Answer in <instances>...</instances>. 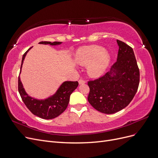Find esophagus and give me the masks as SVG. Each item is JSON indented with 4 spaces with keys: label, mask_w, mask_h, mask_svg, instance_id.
<instances>
[{
    "label": "esophagus",
    "mask_w": 158,
    "mask_h": 158,
    "mask_svg": "<svg viewBox=\"0 0 158 158\" xmlns=\"http://www.w3.org/2000/svg\"><path fill=\"white\" fill-rule=\"evenodd\" d=\"M85 83V81L83 79H79V85H83Z\"/></svg>",
    "instance_id": "34e87169"
}]
</instances>
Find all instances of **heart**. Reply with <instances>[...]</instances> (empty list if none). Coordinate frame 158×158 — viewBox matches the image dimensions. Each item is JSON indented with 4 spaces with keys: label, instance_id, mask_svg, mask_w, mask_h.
Returning <instances> with one entry per match:
<instances>
[{
    "label": "heart",
    "instance_id": "1",
    "mask_svg": "<svg viewBox=\"0 0 158 158\" xmlns=\"http://www.w3.org/2000/svg\"><path fill=\"white\" fill-rule=\"evenodd\" d=\"M75 60L83 66H88L90 76L96 77L101 75L107 68L110 56L104 48L97 45L83 47L76 53Z\"/></svg>",
    "mask_w": 158,
    "mask_h": 158
}]
</instances>
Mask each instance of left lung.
<instances>
[{
    "label": "left lung",
    "mask_w": 158,
    "mask_h": 158,
    "mask_svg": "<svg viewBox=\"0 0 158 158\" xmlns=\"http://www.w3.org/2000/svg\"><path fill=\"white\" fill-rule=\"evenodd\" d=\"M117 60L110 71L88 81V101L98 111L113 114L127 107L137 91L140 73L133 49L117 40Z\"/></svg>",
    "instance_id": "left-lung-1"
}]
</instances>
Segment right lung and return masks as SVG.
I'll use <instances>...</instances> for the list:
<instances>
[{
  "label": "right lung",
  "mask_w": 158,
  "mask_h": 158,
  "mask_svg": "<svg viewBox=\"0 0 158 158\" xmlns=\"http://www.w3.org/2000/svg\"><path fill=\"white\" fill-rule=\"evenodd\" d=\"M39 44L55 45L60 44L61 42H40ZM31 48H29L23 55L21 70L23 60L25 59L27 52L31 49ZM78 85L79 83L77 81H65L62 84L60 88L58 89L53 96L45 99V100H38L28 96L23 88L20 81L19 75L18 77V90L23 102H24L26 107L33 114L44 119L55 118L62 114L68 107L70 95L78 86Z\"/></svg>",
  "instance_id": "obj_1"
}]
</instances>
